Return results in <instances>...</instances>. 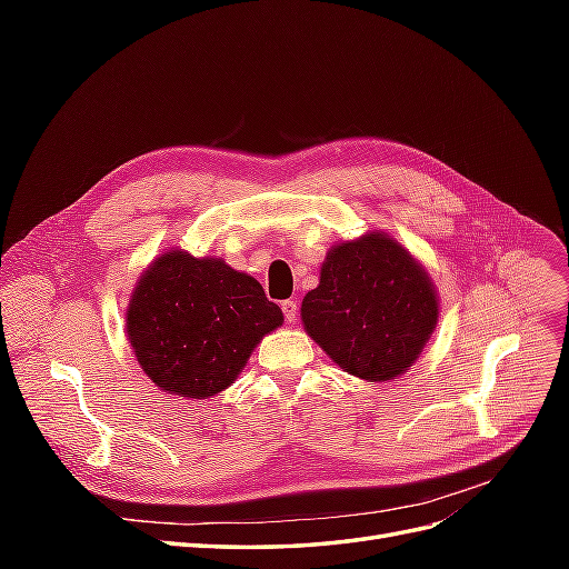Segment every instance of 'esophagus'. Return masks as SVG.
Listing matches in <instances>:
<instances>
[{
    "mask_svg": "<svg viewBox=\"0 0 569 569\" xmlns=\"http://www.w3.org/2000/svg\"><path fill=\"white\" fill-rule=\"evenodd\" d=\"M282 313H284V320L291 325V322L297 320V316H299V303L291 301V299L282 301Z\"/></svg>",
    "mask_w": 569,
    "mask_h": 569,
    "instance_id": "esophagus-1",
    "label": "esophagus"
}]
</instances>
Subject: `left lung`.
Listing matches in <instances>:
<instances>
[{"label": "left lung", "mask_w": 569, "mask_h": 569, "mask_svg": "<svg viewBox=\"0 0 569 569\" xmlns=\"http://www.w3.org/2000/svg\"><path fill=\"white\" fill-rule=\"evenodd\" d=\"M439 318L432 280L399 242L366 234L339 244L320 284L301 303V320L325 353L349 375L393 380L416 363Z\"/></svg>", "instance_id": "1"}]
</instances>
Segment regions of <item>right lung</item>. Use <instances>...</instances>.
Masks as SVG:
<instances>
[{"label": "right lung", "mask_w": 569, "mask_h": 569, "mask_svg": "<svg viewBox=\"0 0 569 569\" xmlns=\"http://www.w3.org/2000/svg\"><path fill=\"white\" fill-rule=\"evenodd\" d=\"M282 320L251 274L220 258L168 251L132 291L128 337L153 385L209 399L237 380L256 343Z\"/></svg>", "instance_id": "right-lung-1"}]
</instances>
